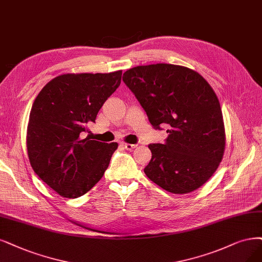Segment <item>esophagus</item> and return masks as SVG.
Segmentation results:
<instances>
[{
    "mask_svg": "<svg viewBox=\"0 0 262 262\" xmlns=\"http://www.w3.org/2000/svg\"><path fill=\"white\" fill-rule=\"evenodd\" d=\"M122 147L125 149V150H133L136 148V144H130V143H123Z\"/></svg>",
    "mask_w": 262,
    "mask_h": 262,
    "instance_id": "esophagus-1",
    "label": "esophagus"
}]
</instances>
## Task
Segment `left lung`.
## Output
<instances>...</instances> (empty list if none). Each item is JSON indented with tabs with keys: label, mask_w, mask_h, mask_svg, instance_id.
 I'll use <instances>...</instances> for the list:
<instances>
[{
	"label": "left lung",
	"mask_w": 262,
	"mask_h": 262,
	"mask_svg": "<svg viewBox=\"0 0 262 262\" xmlns=\"http://www.w3.org/2000/svg\"><path fill=\"white\" fill-rule=\"evenodd\" d=\"M123 82L153 128H168L165 143L149 144L147 177L175 194L204 185L218 168L226 146L220 103L210 85L189 68L169 63L132 68Z\"/></svg>",
	"instance_id": "1"
}]
</instances>
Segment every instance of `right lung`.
Here are the masks:
<instances>
[{"mask_svg":"<svg viewBox=\"0 0 262 262\" xmlns=\"http://www.w3.org/2000/svg\"><path fill=\"white\" fill-rule=\"evenodd\" d=\"M122 71L62 74L48 82L32 104L27 149L36 175L58 194L76 199L108 168L118 143L83 138L104 101L121 84Z\"/></svg>","mask_w":262,"mask_h":262,"instance_id":"obj_1","label":"right lung"}]
</instances>
